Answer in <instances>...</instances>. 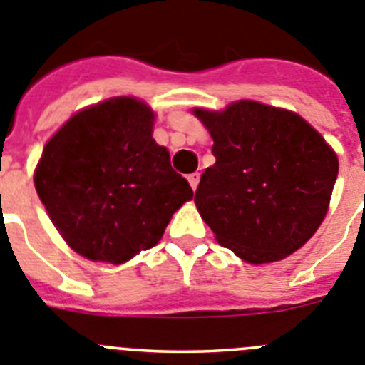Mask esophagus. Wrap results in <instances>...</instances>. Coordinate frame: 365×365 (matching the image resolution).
<instances>
[{"mask_svg": "<svg viewBox=\"0 0 365 365\" xmlns=\"http://www.w3.org/2000/svg\"><path fill=\"white\" fill-rule=\"evenodd\" d=\"M189 183H190V187H192V190L198 189L200 173H192V175H189Z\"/></svg>", "mask_w": 365, "mask_h": 365, "instance_id": "34e87169", "label": "esophagus"}]
</instances>
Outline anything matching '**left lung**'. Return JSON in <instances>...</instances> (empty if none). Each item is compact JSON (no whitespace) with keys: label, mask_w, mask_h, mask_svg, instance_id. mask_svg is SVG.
Instances as JSON below:
<instances>
[{"label":"left lung","mask_w":365,"mask_h":365,"mask_svg":"<svg viewBox=\"0 0 365 365\" xmlns=\"http://www.w3.org/2000/svg\"><path fill=\"white\" fill-rule=\"evenodd\" d=\"M212 138L195 203L220 245L251 265L284 260L329 211L338 156L297 113L255 100L195 107Z\"/></svg>","instance_id":"obj_1"}]
</instances>
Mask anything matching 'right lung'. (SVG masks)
Returning <instances> with one entry per match:
<instances>
[{
    "label": "right lung",
    "instance_id": "right-lung-1",
    "mask_svg": "<svg viewBox=\"0 0 365 365\" xmlns=\"http://www.w3.org/2000/svg\"><path fill=\"white\" fill-rule=\"evenodd\" d=\"M154 120L147 101L113 96L72 114L45 143L36 192L65 244L87 260H133L192 200L153 138Z\"/></svg>",
    "mask_w": 365,
    "mask_h": 365
}]
</instances>
